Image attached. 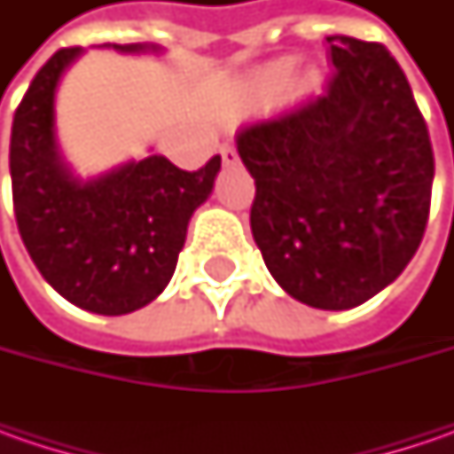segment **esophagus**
<instances>
[{
  "label": "esophagus",
  "mask_w": 454,
  "mask_h": 454,
  "mask_svg": "<svg viewBox=\"0 0 454 454\" xmlns=\"http://www.w3.org/2000/svg\"><path fill=\"white\" fill-rule=\"evenodd\" d=\"M219 153H222V161H224L227 166H232L239 161V156H237V151L232 149V146H222V151H219Z\"/></svg>",
  "instance_id": "esophagus-1"
}]
</instances>
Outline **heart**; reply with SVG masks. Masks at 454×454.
<instances>
[{
	"mask_svg": "<svg viewBox=\"0 0 454 454\" xmlns=\"http://www.w3.org/2000/svg\"><path fill=\"white\" fill-rule=\"evenodd\" d=\"M290 73H293V62L290 60L272 62L270 67L265 70V75H268V80H270L272 85H283V82L290 78Z\"/></svg>",
	"mask_w": 454,
	"mask_h": 454,
	"instance_id": "1",
	"label": "heart"
}]
</instances>
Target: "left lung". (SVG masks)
<instances>
[{
	"instance_id": "obj_1",
	"label": "left lung",
	"mask_w": 454,
	"mask_h": 454,
	"mask_svg": "<svg viewBox=\"0 0 454 454\" xmlns=\"http://www.w3.org/2000/svg\"><path fill=\"white\" fill-rule=\"evenodd\" d=\"M325 93L237 133L254 179L253 237L295 301L366 303L407 268L427 227L434 153L399 62L328 37Z\"/></svg>"
}]
</instances>
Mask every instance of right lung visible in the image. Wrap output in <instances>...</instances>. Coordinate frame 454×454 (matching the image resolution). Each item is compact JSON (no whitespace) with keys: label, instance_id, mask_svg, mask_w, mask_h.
Segmentation results:
<instances>
[{"label":"right lung","instance_id":"right-lung-1","mask_svg":"<svg viewBox=\"0 0 454 454\" xmlns=\"http://www.w3.org/2000/svg\"><path fill=\"white\" fill-rule=\"evenodd\" d=\"M138 52L146 44H114ZM80 47H62L40 67L14 111L9 174L17 230L43 278L65 301L123 316L168 286L194 209L209 197L222 159L184 171L164 156L131 161L80 182L62 164L52 100Z\"/></svg>","mask_w":454,"mask_h":454}]
</instances>
